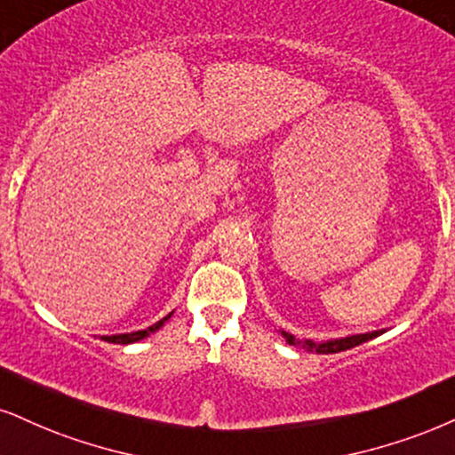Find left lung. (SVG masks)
I'll list each match as a JSON object with an SVG mask.
<instances>
[{"label": "left lung", "mask_w": 455, "mask_h": 455, "mask_svg": "<svg viewBox=\"0 0 455 455\" xmlns=\"http://www.w3.org/2000/svg\"><path fill=\"white\" fill-rule=\"evenodd\" d=\"M382 333V331H373V333H363V335H352V338H344V339H331V341H310V339H295L291 333H284V339L289 341L291 346H301L304 350L307 352H316V355H335V352H344V350H350V347H355L358 344H363V341H369L373 338H378V335Z\"/></svg>", "instance_id": "1"}]
</instances>
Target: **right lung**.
Here are the masks:
<instances>
[{"mask_svg":"<svg viewBox=\"0 0 455 455\" xmlns=\"http://www.w3.org/2000/svg\"><path fill=\"white\" fill-rule=\"evenodd\" d=\"M168 318H171V314H168V316L164 318V321H168ZM164 321H160V323H156L154 327H149V329H143V331H134V333H122V335H105V341H109V344H132V341H139V339H143V338H148L149 333H154L156 329H160L162 324H164Z\"/></svg>","mask_w":455,"mask_h":455,"instance_id":"right-lung-1","label":"right lung"}]
</instances>
